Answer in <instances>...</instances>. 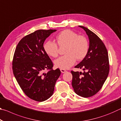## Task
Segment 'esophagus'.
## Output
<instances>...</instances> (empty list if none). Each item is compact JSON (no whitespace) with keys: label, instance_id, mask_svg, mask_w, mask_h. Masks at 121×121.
Listing matches in <instances>:
<instances>
[{"label":"esophagus","instance_id":"1","mask_svg":"<svg viewBox=\"0 0 121 121\" xmlns=\"http://www.w3.org/2000/svg\"><path fill=\"white\" fill-rule=\"evenodd\" d=\"M60 71H61V72L62 73H65V72H67V70H65V69H60Z\"/></svg>","mask_w":121,"mask_h":121}]
</instances>
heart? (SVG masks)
I'll use <instances>...</instances> for the list:
<instances>
[{
	"mask_svg": "<svg viewBox=\"0 0 121 121\" xmlns=\"http://www.w3.org/2000/svg\"><path fill=\"white\" fill-rule=\"evenodd\" d=\"M59 46H66L65 56H61L54 61L57 68L67 69L75 64L76 59L82 60L84 59L89 51V43L86 38L78 36L70 30H65L56 37ZM45 52L49 56L56 57L58 55V47L56 43L48 40L44 45Z\"/></svg>",
	"mask_w": 121,
	"mask_h": 121,
	"instance_id": "obj_1",
	"label": "heart"
}]
</instances>
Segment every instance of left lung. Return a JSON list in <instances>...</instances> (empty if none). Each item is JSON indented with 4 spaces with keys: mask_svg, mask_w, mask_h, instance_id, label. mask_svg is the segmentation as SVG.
Wrapping results in <instances>:
<instances>
[{
    "mask_svg": "<svg viewBox=\"0 0 121 121\" xmlns=\"http://www.w3.org/2000/svg\"><path fill=\"white\" fill-rule=\"evenodd\" d=\"M79 26L87 34L89 48L86 56L75 67L82 68L84 71H71L72 86L77 95L87 98L95 95L101 89L109 73V60L107 49L99 37L85 26Z\"/></svg>",
    "mask_w": 121,
    "mask_h": 121,
    "instance_id": "8db88e82",
    "label": "left lung"
}]
</instances>
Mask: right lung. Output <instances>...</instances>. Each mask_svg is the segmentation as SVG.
<instances>
[{
	"instance_id": "right-lung-1",
	"label": "right lung",
	"mask_w": 121,
	"mask_h": 121,
	"mask_svg": "<svg viewBox=\"0 0 121 121\" xmlns=\"http://www.w3.org/2000/svg\"><path fill=\"white\" fill-rule=\"evenodd\" d=\"M56 29L38 30L24 37L16 46L13 60L14 77L29 98L44 101L53 95L61 74L53 70V63L44 49V43ZM45 70L49 71L44 73Z\"/></svg>"
}]
</instances>
